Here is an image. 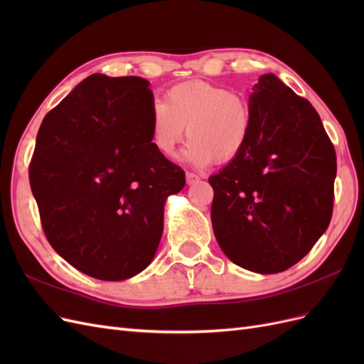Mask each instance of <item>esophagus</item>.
I'll return each instance as SVG.
<instances>
[{
	"instance_id": "34e87169",
	"label": "esophagus",
	"mask_w": 364,
	"mask_h": 364,
	"mask_svg": "<svg viewBox=\"0 0 364 364\" xmlns=\"http://www.w3.org/2000/svg\"><path fill=\"white\" fill-rule=\"evenodd\" d=\"M199 181H200V178L196 173H186V183L188 185H194Z\"/></svg>"
}]
</instances>
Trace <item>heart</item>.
Instances as JSON below:
<instances>
[{
	"instance_id": "1",
	"label": "heart",
	"mask_w": 364,
	"mask_h": 364,
	"mask_svg": "<svg viewBox=\"0 0 364 364\" xmlns=\"http://www.w3.org/2000/svg\"><path fill=\"white\" fill-rule=\"evenodd\" d=\"M250 107L246 98L228 87L203 80L171 86L165 103L150 111V136L164 156H173L185 138L191 139L185 158L197 167L214 159L229 162L243 151L250 132Z\"/></svg>"
}]
</instances>
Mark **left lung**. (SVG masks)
I'll return each instance as SVG.
<instances>
[{
  "instance_id": "obj_1",
  "label": "left lung",
  "mask_w": 364,
  "mask_h": 364,
  "mask_svg": "<svg viewBox=\"0 0 364 364\" xmlns=\"http://www.w3.org/2000/svg\"><path fill=\"white\" fill-rule=\"evenodd\" d=\"M249 97L243 151L211 176V220L225 255L257 273L299 262L329 226L336 150L311 103L264 74Z\"/></svg>"
}]
</instances>
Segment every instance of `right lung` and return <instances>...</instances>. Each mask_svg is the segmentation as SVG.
<instances>
[{
    "label": "right lung",
    "instance_id": "1",
    "mask_svg": "<svg viewBox=\"0 0 364 364\" xmlns=\"http://www.w3.org/2000/svg\"><path fill=\"white\" fill-rule=\"evenodd\" d=\"M149 82L92 74L43 118L28 167L43 234L73 267L123 281L155 257L164 203L185 185L153 146Z\"/></svg>",
    "mask_w": 364,
    "mask_h": 364
}]
</instances>
